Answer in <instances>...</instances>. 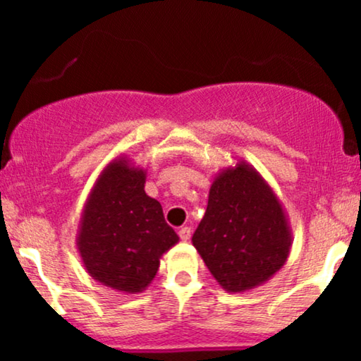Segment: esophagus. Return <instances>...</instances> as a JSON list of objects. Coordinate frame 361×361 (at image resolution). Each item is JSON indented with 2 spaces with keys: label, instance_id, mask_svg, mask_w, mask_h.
Returning <instances> with one entry per match:
<instances>
[{
  "label": "esophagus",
  "instance_id": "obj_1",
  "mask_svg": "<svg viewBox=\"0 0 361 361\" xmlns=\"http://www.w3.org/2000/svg\"><path fill=\"white\" fill-rule=\"evenodd\" d=\"M178 234H180L181 241H190V238H192V229H190V227H181V229L178 231Z\"/></svg>",
  "mask_w": 361,
  "mask_h": 361
}]
</instances>
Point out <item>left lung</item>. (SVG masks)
<instances>
[{
	"label": "left lung",
	"mask_w": 361,
	"mask_h": 361,
	"mask_svg": "<svg viewBox=\"0 0 361 361\" xmlns=\"http://www.w3.org/2000/svg\"><path fill=\"white\" fill-rule=\"evenodd\" d=\"M192 243L217 283L243 293L267 283L283 267L292 229L270 183L241 159L214 178Z\"/></svg>",
	"instance_id": "1"
}]
</instances>
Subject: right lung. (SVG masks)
Masks as SVG:
<instances>
[{"label":"right lung","mask_w":361,"mask_h":361,"mask_svg":"<svg viewBox=\"0 0 361 361\" xmlns=\"http://www.w3.org/2000/svg\"><path fill=\"white\" fill-rule=\"evenodd\" d=\"M146 175L128 156L111 159L94 181L78 226L76 247L85 270L122 293L144 292L161 256L180 241L159 202L144 190Z\"/></svg>","instance_id":"obj_1"}]
</instances>
